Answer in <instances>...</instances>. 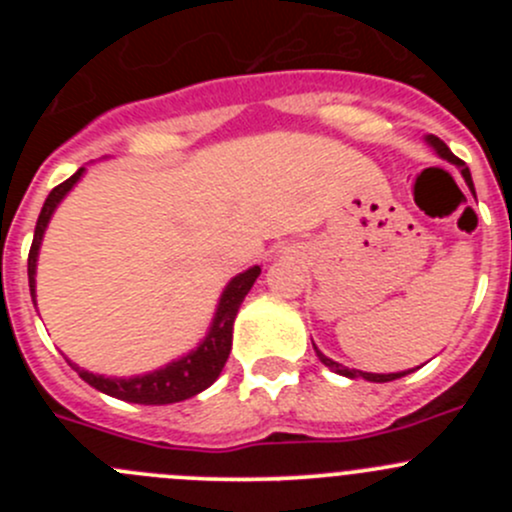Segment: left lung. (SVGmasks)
Instances as JSON below:
<instances>
[{
    "mask_svg": "<svg viewBox=\"0 0 512 512\" xmlns=\"http://www.w3.org/2000/svg\"><path fill=\"white\" fill-rule=\"evenodd\" d=\"M428 143H431L433 148H436V153L441 158H446V160H451L453 165H458V168H461V173H463V178H466V183H468V188L473 190V178H471V170H468V165L463 163L461 158H456L451 153V148L446 146V143L441 141V138H436V136H428L426 138ZM473 195H476V190H473ZM317 349V347H314ZM317 356L319 359H322V364L324 366H329V369H334L337 371V374H342V376H349V379H354V376H361V379H366V381H376V384H384V381H394V379H401V376H406L409 374V371H399V374H369V371H354V369H347V366H342V364H337V361H332L329 359V356H324L322 352H319L317 349Z\"/></svg>",
    "mask_w": 512,
    "mask_h": 512,
    "instance_id": "left-lung-1",
    "label": "left lung"
}]
</instances>
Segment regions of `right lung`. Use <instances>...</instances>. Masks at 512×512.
<instances>
[{"label": "right lung", "mask_w": 512, "mask_h": 512, "mask_svg": "<svg viewBox=\"0 0 512 512\" xmlns=\"http://www.w3.org/2000/svg\"><path fill=\"white\" fill-rule=\"evenodd\" d=\"M81 173H84V168H79L69 180H64V183L56 185V188L51 190L44 208H41L39 220H36L34 240H32V247H29V260H27L29 289H32V297H34L36 257H39L41 237H44V230L46 225H49L51 213H54L56 205L61 203V198L74 188V183L81 178ZM257 277H260V267H250L247 272L237 275L235 280L225 287L223 297H220L218 314H215L213 327H210V334L205 337V342L200 344L193 354L173 361V364H168L165 369H158L146 376H133V379H106V376L84 371L81 366L71 364V361L69 364L79 371V376L86 381V384H91L94 389L103 391V394L113 396V399L131 401V404H146V406L175 404V401L190 399V396L208 389V386L218 379L220 371H223L232 347V322H235L237 309H240L242 299H245V294L250 292V287L255 285Z\"/></svg>", "instance_id": "add662e5"}]
</instances>
